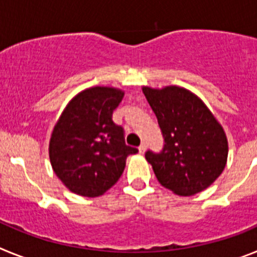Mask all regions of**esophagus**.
<instances>
[{"instance_id": "1", "label": "esophagus", "mask_w": 257, "mask_h": 257, "mask_svg": "<svg viewBox=\"0 0 257 257\" xmlns=\"http://www.w3.org/2000/svg\"><path fill=\"white\" fill-rule=\"evenodd\" d=\"M145 149H147V144H145V143H142V144H140V147H139V152H140V153H144Z\"/></svg>"}]
</instances>
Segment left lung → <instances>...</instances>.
I'll list each match as a JSON object with an SVG mask.
<instances>
[{
    "mask_svg": "<svg viewBox=\"0 0 257 257\" xmlns=\"http://www.w3.org/2000/svg\"><path fill=\"white\" fill-rule=\"evenodd\" d=\"M163 136L160 152L145 158L157 179L179 196L205 190L221 175L228 158L222 127L201 99L183 87H143Z\"/></svg>",
    "mask_w": 257,
    "mask_h": 257,
    "instance_id": "1",
    "label": "left lung"
}]
</instances>
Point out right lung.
Segmentation results:
<instances>
[{"mask_svg":"<svg viewBox=\"0 0 257 257\" xmlns=\"http://www.w3.org/2000/svg\"><path fill=\"white\" fill-rule=\"evenodd\" d=\"M123 92L92 87L73 97L50 140V161L61 183L83 197H99L112 188L138 149L126 145L124 130L112 119Z\"/></svg>","mask_w":257,"mask_h":257,"instance_id":"add662e5","label":"right lung"}]
</instances>
